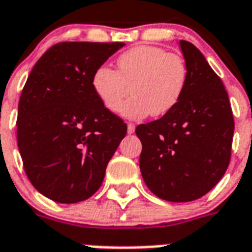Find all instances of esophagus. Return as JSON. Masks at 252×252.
Instances as JSON below:
<instances>
[{"mask_svg": "<svg viewBox=\"0 0 252 252\" xmlns=\"http://www.w3.org/2000/svg\"><path fill=\"white\" fill-rule=\"evenodd\" d=\"M134 131H135V125L127 124V132H128V134H132Z\"/></svg>", "mask_w": 252, "mask_h": 252, "instance_id": "34e87169", "label": "esophagus"}]
</instances>
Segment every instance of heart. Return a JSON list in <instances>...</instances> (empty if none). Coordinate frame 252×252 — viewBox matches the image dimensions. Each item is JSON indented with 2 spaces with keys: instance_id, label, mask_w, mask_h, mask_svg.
Listing matches in <instances>:
<instances>
[{
  "instance_id": "b5f03b06",
  "label": "heart",
  "mask_w": 252,
  "mask_h": 252,
  "mask_svg": "<svg viewBox=\"0 0 252 252\" xmlns=\"http://www.w3.org/2000/svg\"><path fill=\"white\" fill-rule=\"evenodd\" d=\"M118 71L98 67L92 76L93 91L105 108L127 118L139 120L148 114L160 117L171 112L184 92L188 72L184 60L155 46L130 48L117 59Z\"/></svg>"
}]
</instances>
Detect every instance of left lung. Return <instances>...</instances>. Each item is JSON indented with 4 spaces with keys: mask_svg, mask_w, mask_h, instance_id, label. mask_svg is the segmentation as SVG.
<instances>
[{
    "mask_svg": "<svg viewBox=\"0 0 252 252\" xmlns=\"http://www.w3.org/2000/svg\"><path fill=\"white\" fill-rule=\"evenodd\" d=\"M180 47L188 72L181 98L160 120L135 128L144 183L155 196L171 202L197 200L221 180L234 134L221 79L196 46L180 40Z\"/></svg>",
    "mask_w": 252,
    "mask_h": 252,
    "instance_id": "obj_1",
    "label": "left lung"
}]
</instances>
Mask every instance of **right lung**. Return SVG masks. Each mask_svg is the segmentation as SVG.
<instances>
[{"instance_id":"1","label":"right lung","mask_w":252,"mask_h":252,"mask_svg":"<svg viewBox=\"0 0 252 252\" xmlns=\"http://www.w3.org/2000/svg\"><path fill=\"white\" fill-rule=\"evenodd\" d=\"M125 43L63 42L30 72L18 104L17 140L26 175L43 196L75 204L101 187L127 125L99 101L92 76Z\"/></svg>"}]
</instances>
